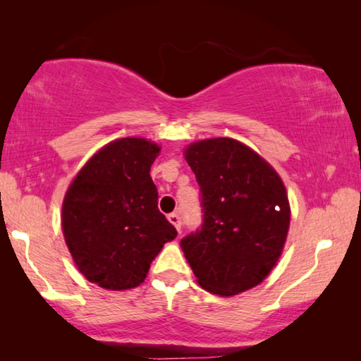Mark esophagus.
Returning a JSON list of instances; mask_svg holds the SVG:
<instances>
[{
	"label": "esophagus",
	"mask_w": 361,
	"mask_h": 361,
	"mask_svg": "<svg viewBox=\"0 0 361 361\" xmlns=\"http://www.w3.org/2000/svg\"><path fill=\"white\" fill-rule=\"evenodd\" d=\"M169 221L172 223V224L175 226V229L180 232V229H181V219H180L178 213H170V215H169Z\"/></svg>",
	"instance_id": "1"
}]
</instances>
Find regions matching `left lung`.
Listing matches in <instances>:
<instances>
[{
    "label": "left lung",
    "instance_id": "obj_1",
    "mask_svg": "<svg viewBox=\"0 0 361 361\" xmlns=\"http://www.w3.org/2000/svg\"><path fill=\"white\" fill-rule=\"evenodd\" d=\"M183 154L202 192V229L181 240L197 283L223 298L252 290L276 267L288 237L282 178L234 138L199 140Z\"/></svg>",
    "mask_w": 361,
    "mask_h": 361
}]
</instances>
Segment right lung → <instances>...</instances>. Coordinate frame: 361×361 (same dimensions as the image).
Masks as SVG:
<instances>
[{
	"label": "right lung",
	"mask_w": 361,
	"mask_h": 361,
	"mask_svg": "<svg viewBox=\"0 0 361 361\" xmlns=\"http://www.w3.org/2000/svg\"><path fill=\"white\" fill-rule=\"evenodd\" d=\"M161 146L118 138L84 164L62 204L65 243L78 271L100 288L122 291L145 282L151 262L176 229L157 209L149 170Z\"/></svg>",
	"instance_id": "obj_1"
}]
</instances>
